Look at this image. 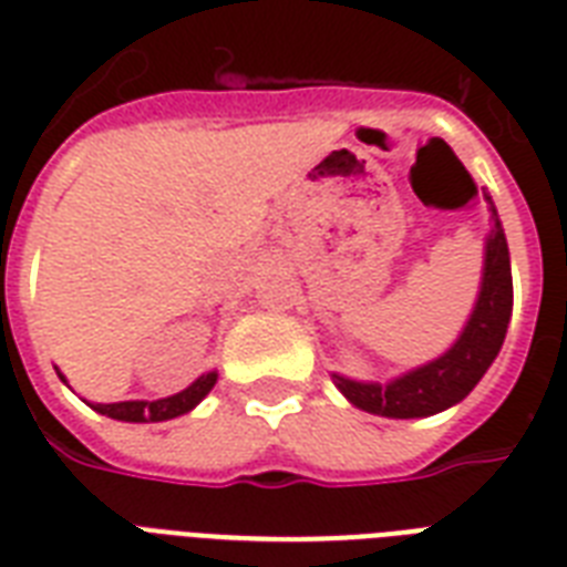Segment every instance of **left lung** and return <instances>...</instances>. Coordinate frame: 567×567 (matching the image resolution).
<instances>
[{
    "instance_id": "1",
    "label": "left lung",
    "mask_w": 567,
    "mask_h": 567,
    "mask_svg": "<svg viewBox=\"0 0 567 567\" xmlns=\"http://www.w3.org/2000/svg\"><path fill=\"white\" fill-rule=\"evenodd\" d=\"M485 199L492 205L494 226L485 240L480 297H476V306L462 336L447 353L403 373V377L391 379L388 385L355 382V379L332 373L338 391L362 412L382 414V417H426V414L444 412L474 391L476 382L483 379V373L492 368L501 353L512 318V267L497 208H494L492 196L485 194Z\"/></svg>"
}]
</instances>
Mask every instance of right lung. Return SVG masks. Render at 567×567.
<instances>
[{"instance_id":"1","label":"right lung","mask_w":567,"mask_h":567,"mask_svg":"<svg viewBox=\"0 0 567 567\" xmlns=\"http://www.w3.org/2000/svg\"><path fill=\"white\" fill-rule=\"evenodd\" d=\"M61 377V373H58ZM64 379V377H61ZM217 382V371L203 373L196 379L194 385H188L185 391L173 396H164V400H126V403H96L93 409L100 414H109L114 421H126V423H158V421H171V417H179V414L190 412L199 400H203L208 391Z\"/></svg>"}]
</instances>
